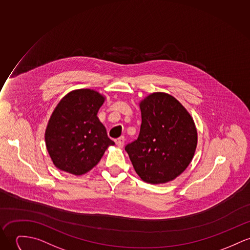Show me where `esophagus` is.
<instances>
[{"mask_svg": "<svg viewBox=\"0 0 250 250\" xmlns=\"http://www.w3.org/2000/svg\"><path fill=\"white\" fill-rule=\"evenodd\" d=\"M116 144H117V146H118L119 147L122 148V147L125 146V137L122 136V137H120L119 139H117V140H116Z\"/></svg>", "mask_w": 250, "mask_h": 250, "instance_id": "obj_1", "label": "esophagus"}]
</instances>
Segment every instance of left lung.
I'll return each instance as SVG.
<instances>
[{
  "instance_id": "obj_1",
  "label": "left lung",
  "mask_w": 250,
  "mask_h": 250,
  "mask_svg": "<svg viewBox=\"0 0 250 250\" xmlns=\"http://www.w3.org/2000/svg\"><path fill=\"white\" fill-rule=\"evenodd\" d=\"M142 125L126 145L135 171L149 184H165L184 172L197 146L192 117L174 97L156 92L140 103Z\"/></svg>"
}]
</instances>
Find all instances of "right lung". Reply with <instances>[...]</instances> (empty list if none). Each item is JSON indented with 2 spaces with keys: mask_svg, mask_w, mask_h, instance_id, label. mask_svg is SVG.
<instances>
[{
  "mask_svg": "<svg viewBox=\"0 0 250 250\" xmlns=\"http://www.w3.org/2000/svg\"><path fill=\"white\" fill-rule=\"evenodd\" d=\"M104 97L92 89L69 92L58 104L44 134L46 149L59 169L73 175L91 170L114 142L97 113Z\"/></svg>",
  "mask_w": 250,
  "mask_h": 250,
  "instance_id": "right-lung-1",
  "label": "right lung"
}]
</instances>
